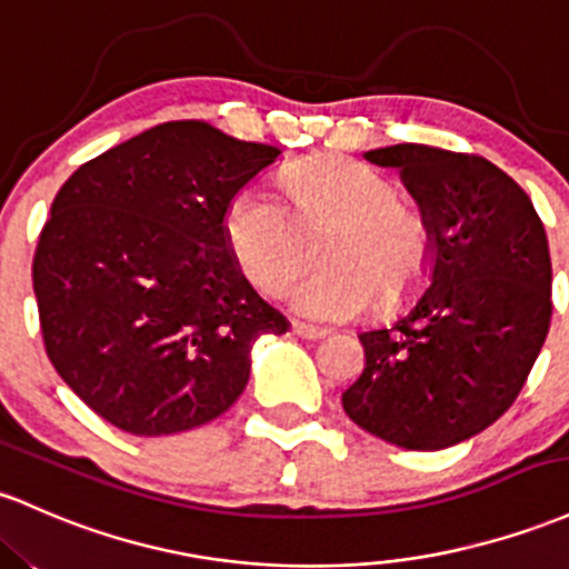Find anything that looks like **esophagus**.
<instances>
[{"mask_svg": "<svg viewBox=\"0 0 569 569\" xmlns=\"http://www.w3.org/2000/svg\"><path fill=\"white\" fill-rule=\"evenodd\" d=\"M291 332L302 337V340H321V337H327V329L310 327V323H291Z\"/></svg>", "mask_w": 569, "mask_h": 569, "instance_id": "obj_1", "label": "esophagus"}]
</instances>
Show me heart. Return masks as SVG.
Instances as JSON below:
<instances>
[{
  "label": "heart",
  "instance_id": "1",
  "mask_svg": "<svg viewBox=\"0 0 569 569\" xmlns=\"http://www.w3.org/2000/svg\"><path fill=\"white\" fill-rule=\"evenodd\" d=\"M291 210L248 186L229 202L223 232L240 272L264 295H280L302 270L308 240L323 232L321 272L291 289V308L310 321L335 323L359 316L380 297H410L432 264V232L416 208L399 199L391 178L365 161L318 156L280 174Z\"/></svg>",
  "mask_w": 569,
  "mask_h": 569
}]
</instances>
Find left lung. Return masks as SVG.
Wrapping results in <instances>:
<instances>
[{
  "mask_svg": "<svg viewBox=\"0 0 569 569\" xmlns=\"http://www.w3.org/2000/svg\"><path fill=\"white\" fill-rule=\"evenodd\" d=\"M397 167L432 232L429 289L389 329H367L365 372L342 395L365 432L440 451L497 421L527 383L551 323V253L532 199L483 156L402 146Z\"/></svg>",
  "mask_w": 569,
  "mask_h": 569,
  "instance_id": "8db88e82",
  "label": "left lung"
}]
</instances>
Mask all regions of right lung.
I'll return each mask as SVG.
<instances>
[{"label":"right lung","instance_id":"1","mask_svg":"<svg viewBox=\"0 0 569 569\" xmlns=\"http://www.w3.org/2000/svg\"><path fill=\"white\" fill-rule=\"evenodd\" d=\"M204 121H170L86 161L61 186L31 264L61 380L112 427L161 437L237 402L261 335L289 321L229 251L237 191L278 159Z\"/></svg>","mask_w":569,"mask_h":569}]
</instances>
